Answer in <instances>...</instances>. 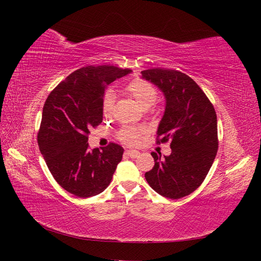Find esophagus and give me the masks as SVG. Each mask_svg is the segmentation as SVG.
Instances as JSON below:
<instances>
[{
	"label": "esophagus",
	"mask_w": 261,
	"mask_h": 261,
	"mask_svg": "<svg viewBox=\"0 0 261 261\" xmlns=\"http://www.w3.org/2000/svg\"><path fill=\"white\" fill-rule=\"evenodd\" d=\"M124 153L126 154V156H129L131 158H137V157H139V154H140V152L137 150H126Z\"/></svg>",
	"instance_id": "obj_1"
}]
</instances>
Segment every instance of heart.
Listing matches in <instances>:
<instances>
[{"label": "heart", "instance_id": "1", "mask_svg": "<svg viewBox=\"0 0 261 261\" xmlns=\"http://www.w3.org/2000/svg\"><path fill=\"white\" fill-rule=\"evenodd\" d=\"M127 91L130 92L136 101L139 103L142 108H150L157 98V88L152 85L150 82L146 80L137 79L131 81L127 84ZM115 94L112 88L107 91L103 98V112L105 115H111L113 111ZM145 134V127L141 126H126L121 132V139L125 143L134 145L139 139L140 136Z\"/></svg>", "mask_w": 261, "mask_h": 261}]
</instances>
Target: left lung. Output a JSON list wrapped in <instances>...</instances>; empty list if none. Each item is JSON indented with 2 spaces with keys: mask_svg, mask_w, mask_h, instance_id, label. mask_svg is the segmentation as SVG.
I'll list each match as a JSON object with an SVG mask.
<instances>
[{
  "mask_svg": "<svg viewBox=\"0 0 261 261\" xmlns=\"http://www.w3.org/2000/svg\"><path fill=\"white\" fill-rule=\"evenodd\" d=\"M141 74L164 93L165 113L157 143L169 140L171 148L164 158L151 152L154 166L145 177L160 195L178 199L201 186L214 162L219 147L215 110L201 87L184 73L152 68Z\"/></svg>",
  "mask_w": 261,
  "mask_h": 261,
  "instance_id": "1",
  "label": "left lung"
}]
</instances>
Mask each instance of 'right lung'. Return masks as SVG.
<instances>
[{
	"label": "right lung",
	"instance_id": "1",
	"mask_svg": "<svg viewBox=\"0 0 261 261\" xmlns=\"http://www.w3.org/2000/svg\"><path fill=\"white\" fill-rule=\"evenodd\" d=\"M130 69L87 66L71 73L49 94L42 110L38 145L54 178L79 197H91L107 188L121 162L123 148L111 142L88 148L91 127L103 120L105 88Z\"/></svg>",
	"mask_w": 261,
	"mask_h": 261
}]
</instances>
